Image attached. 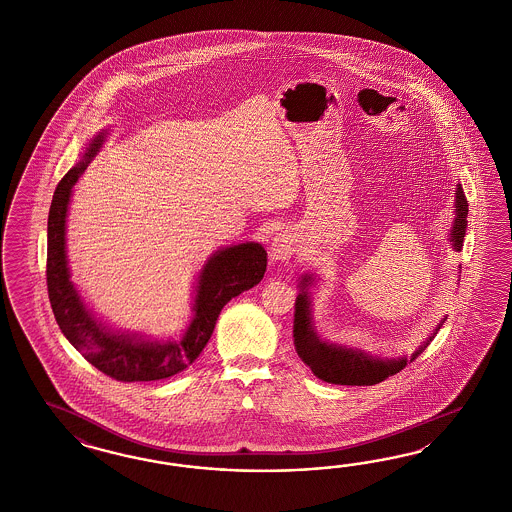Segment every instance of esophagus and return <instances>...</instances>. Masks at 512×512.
<instances>
[{
	"label": "esophagus",
	"mask_w": 512,
	"mask_h": 512,
	"mask_svg": "<svg viewBox=\"0 0 512 512\" xmlns=\"http://www.w3.org/2000/svg\"><path fill=\"white\" fill-rule=\"evenodd\" d=\"M297 249V239L292 232H280L275 235L273 243H271V260L273 262H288L293 256V252Z\"/></svg>",
	"instance_id": "1"
}]
</instances>
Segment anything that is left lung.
<instances>
[{
  "instance_id": "left-lung-1",
  "label": "left lung",
  "mask_w": 512,
  "mask_h": 512,
  "mask_svg": "<svg viewBox=\"0 0 512 512\" xmlns=\"http://www.w3.org/2000/svg\"><path fill=\"white\" fill-rule=\"evenodd\" d=\"M468 200L458 183L454 190V220L451 226L449 241L456 252L464 247V237L468 228ZM316 275L305 273L299 278V293L295 299V312H293V344L301 361L312 370V374L320 380L335 385H376L389 376L398 374L404 366L415 361L426 346L438 335L441 325L447 316L436 325L430 336L421 342V346L411 355H398V357H381L372 355L370 351L361 348H351L346 344L329 342L316 331V323L312 316V293L310 288L316 284Z\"/></svg>"
}]
</instances>
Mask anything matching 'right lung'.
<instances>
[{"instance_id":"obj_1","label":"right lung","mask_w":512,"mask_h":512,"mask_svg":"<svg viewBox=\"0 0 512 512\" xmlns=\"http://www.w3.org/2000/svg\"><path fill=\"white\" fill-rule=\"evenodd\" d=\"M106 136L108 131L101 129L89 140L80 162L65 174L54 192L48 213V297L61 333L103 374L117 381L164 380L194 363L213 335L224 305L262 280L267 252L254 241L215 250L196 277L192 318L179 336L159 340L136 331L112 329L76 290L65 237L73 187L103 147Z\"/></svg>"}]
</instances>
